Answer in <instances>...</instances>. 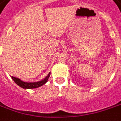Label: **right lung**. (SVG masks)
Instances as JSON below:
<instances>
[{
    "mask_svg": "<svg viewBox=\"0 0 121 121\" xmlns=\"http://www.w3.org/2000/svg\"><path fill=\"white\" fill-rule=\"evenodd\" d=\"M50 73H48V75H47L46 78L43 79V80L40 81H38V82H34V83H27V82H24L22 80H20L18 78H16L15 77H12V79L14 80V81L15 82L16 84L18 85H19L20 87H21L23 89H34L39 87L40 86L43 85V84H45L48 81V79L50 77Z\"/></svg>",
    "mask_w": 121,
    "mask_h": 121,
    "instance_id": "right-lung-1",
    "label": "right lung"
}]
</instances>
